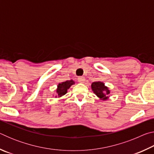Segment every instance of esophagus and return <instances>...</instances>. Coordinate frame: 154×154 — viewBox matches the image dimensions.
Listing matches in <instances>:
<instances>
[{
    "label": "esophagus",
    "instance_id": "1",
    "mask_svg": "<svg viewBox=\"0 0 154 154\" xmlns=\"http://www.w3.org/2000/svg\"><path fill=\"white\" fill-rule=\"evenodd\" d=\"M85 79L84 77H79V78H78V82H79V83H83L85 82Z\"/></svg>",
    "mask_w": 154,
    "mask_h": 154
}]
</instances>
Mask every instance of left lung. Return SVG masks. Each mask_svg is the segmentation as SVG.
Here are the masks:
<instances>
[{"mask_svg": "<svg viewBox=\"0 0 154 154\" xmlns=\"http://www.w3.org/2000/svg\"><path fill=\"white\" fill-rule=\"evenodd\" d=\"M93 92L98 97L103 100H106L109 98L108 95L110 94V90L106 87L105 83L101 82H93L91 85Z\"/></svg>", "mask_w": 154, "mask_h": 154, "instance_id": "8db88e82", "label": "left lung"}]
</instances>
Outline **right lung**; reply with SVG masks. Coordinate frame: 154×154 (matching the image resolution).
Here are the masks:
<instances>
[{
    "label": "right lung",
    "mask_w": 154,
    "mask_h": 154,
    "mask_svg": "<svg viewBox=\"0 0 154 154\" xmlns=\"http://www.w3.org/2000/svg\"><path fill=\"white\" fill-rule=\"evenodd\" d=\"M75 84V82L73 80H69L66 81L64 82H62L57 85V89L56 90V95L55 97H62V96H64L67 93V90L69 89L70 87L72 85Z\"/></svg>",
    "instance_id": "1"
}]
</instances>
